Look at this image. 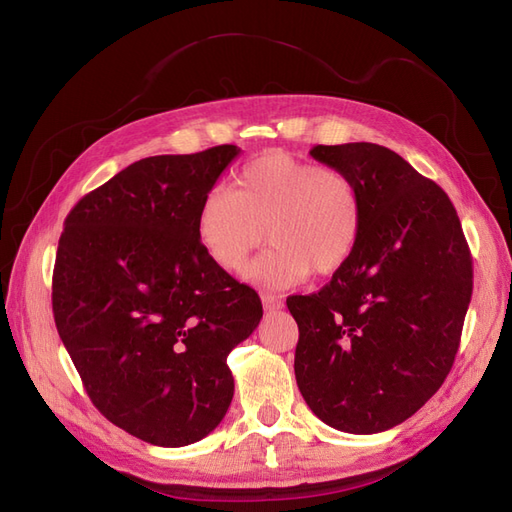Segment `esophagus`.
Segmentation results:
<instances>
[{"label": "esophagus", "mask_w": 512, "mask_h": 512, "mask_svg": "<svg viewBox=\"0 0 512 512\" xmlns=\"http://www.w3.org/2000/svg\"><path fill=\"white\" fill-rule=\"evenodd\" d=\"M260 301L265 305V309H282L284 307V299L280 294H271V292H262Z\"/></svg>", "instance_id": "esophagus-1"}]
</instances>
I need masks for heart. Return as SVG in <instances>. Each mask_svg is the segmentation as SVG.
Wrapping results in <instances>:
<instances>
[{"instance_id":"heart-1","label":"heart","mask_w":512,"mask_h":512,"mask_svg":"<svg viewBox=\"0 0 512 512\" xmlns=\"http://www.w3.org/2000/svg\"><path fill=\"white\" fill-rule=\"evenodd\" d=\"M363 218L361 188L346 170L269 151L241 168L235 192L218 185L203 196L196 235L224 271H239L269 237L271 250L247 273L260 284L292 286L314 271L342 269L359 245Z\"/></svg>"}]
</instances>
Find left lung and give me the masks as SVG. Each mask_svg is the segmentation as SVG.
Listing matches in <instances>:
<instances>
[{
  "label": "left lung",
  "mask_w": 512,
  "mask_h": 512,
  "mask_svg": "<svg viewBox=\"0 0 512 512\" xmlns=\"http://www.w3.org/2000/svg\"><path fill=\"white\" fill-rule=\"evenodd\" d=\"M363 194V232L314 294L286 299L299 324L294 376L333 429L380 433L404 423L453 367L472 299V256L451 198L395 151L316 145Z\"/></svg>",
  "instance_id": "obj_1"
}]
</instances>
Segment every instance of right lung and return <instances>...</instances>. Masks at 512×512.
Listing matches in <instances>:
<instances>
[{
  "instance_id": "add662e5",
  "label": "right lung",
  "mask_w": 512,
  "mask_h": 512,
  "mask_svg": "<svg viewBox=\"0 0 512 512\" xmlns=\"http://www.w3.org/2000/svg\"><path fill=\"white\" fill-rule=\"evenodd\" d=\"M235 145L138 160L83 196L53 271L57 333L94 406L132 436L177 448L224 418L226 356L262 318L256 290L205 254L198 207Z\"/></svg>"
}]
</instances>
